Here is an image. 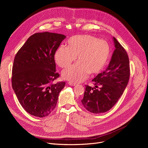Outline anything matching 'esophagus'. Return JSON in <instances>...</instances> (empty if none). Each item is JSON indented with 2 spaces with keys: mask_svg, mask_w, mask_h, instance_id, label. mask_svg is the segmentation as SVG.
I'll list each match as a JSON object with an SVG mask.
<instances>
[{
  "mask_svg": "<svg viewBox=\"0 0 148 148\" xmlns=\"http://www.w3.org/2000/svg\"><path fill=\"white\" fill-rule=\"evenodd\" d=\"M69 85L71 86H76V83L73 82H69Z\"/></svg>",
  "mask_w": 148,
  "mask_h": 148,
  "instance_id": "obj_1",
  "label": "esophagus"
}]
</instances>
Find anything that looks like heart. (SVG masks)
Instances as JSON below:
<instances>
[{"label": "heart", "mask_w": 148, "mask_h": 148, "mask_svg": "<svg viewBox=\"0 0 148 148\" xmlns=\"http://www.w3.org/2000/svg\"><path fill=\"white\" fill-rule=\"evenodd\" d=\"M111 56L110 46L107 41L90 34L75 35L67 40V47L61 45L56 51L54 60L61 68L69 67L62 73V78L73 82L86 79L89 74L101 73L108 64Z\"/></svg>", "instance_id": "heart-1"}]
</instances>
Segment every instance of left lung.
<instances>
[{
  "instance_id": "obj_1",
  "label": "left lung",
  "mask_w": 148,
  "mask_h": 148,
  "mask_svg": "<svg viewBox=\"0 0 148 148\" xmlns=\"http://www.w3.org/2000/svg\"><path fill=\"white\" fill-rule=\"evenodd\" d=\"M113 40L115 49L108 67L92 80L95 87L86 86L81 99L84 107L91 113H103L112 108L122 95L130 79L128 54L114 37Z\"/></svg>"
}]
</instances>
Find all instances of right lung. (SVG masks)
<instances>
[{
    "instance_id": "add662e5",
    "label": "right lung",
    "mask_w": 148,
    "mask_h": 148,
    "mask_svg": "<svg viewBox=\"0 0 148 148\" xmlns=\"http://www.w3.org/2000/svg\"><path fill=\"white\" fill-rule=\"evenodd\" d=\"M66 36L50 32L31 36L18 51L12 68V88L25 110L34 116H48L56 108L65 82L54 84V54Z\"/></svg>"
}]
</instances>
